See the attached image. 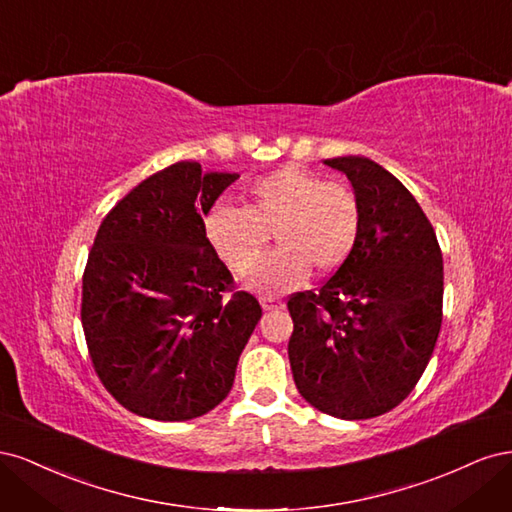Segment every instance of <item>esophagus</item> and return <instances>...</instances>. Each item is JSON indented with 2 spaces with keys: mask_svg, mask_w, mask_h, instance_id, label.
<instances>
[{
  "mask_svg": "<svg viewBox=\"0 0 512 512\" xmlns=\"http://www.w3.org/2000/svg\"><path fill=\"white\" fill-rule=\"evenodd\" d=\"M260 305L265 312H273V309H282L284 303L275 297H260Z\"/></svg>",
  "mask_w": 512,
  "mask_h": 512,
  "instance_id": "1",
  "label": "esophagus"
}]
</instances>
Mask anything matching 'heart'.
I'll return each mask as SVG.
<instances>
[{
  "label": "heart",
  "instance_id": "heart-1",
  "mask_svg": "<svg viewBox=\"0 0 512 512\" xmlns=\"http://www.w3.org/2000/svg\"><path fill=\"white\" fill-rule=\"evenodd\" d=\"M205 230L235 273L252 269L273 230L280 247L258 262L245 286L286 292L303 282L309 267L329 273L344 265L359 239L361 205L348 183L284 166L250 185L247 207L215 205Z\"/></svg>",
  "mask_w": 512,
  "mask_h": 512
}]
</instances>
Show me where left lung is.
<instances>
[{
  "instance_id": "8db88e82",
  "label": "left lung",
  "mask_w": 512,
  "mask_h": 512,
  "mask_svg": "<svg viewBox=\"0 0 512 512\" xmlns=\"http://www.w3.org/2000/svg\"><path fill=\"white\" fill-rule=\"evenodd\" d=\"M361 205L354 250L316 292L288 299V359L307 404L346 421L393 410L421 380L442 324L444 267L416 198L363 156L324 160Z\"/></svg>"
}]
</instances>
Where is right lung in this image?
Masks as SVG:
<instances>
[{"label":"right lung","mask_w":512,"mask_h":512,"mask_svg":"<svg viewBox=\"0 0 512 512\" xmlns=\"http://www.w3.org/2000/svg\"><path fill=\"white\" fill-rule=\"evenodd\" d=\"M237 179L177 162L138 183L98 228L81 322L104 389L138 416L190 421L235 382L262 309L232 292L203 218Z\"/></svg>","instance_id":"add662e5"}]
</instances>
